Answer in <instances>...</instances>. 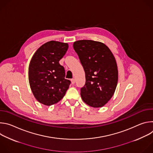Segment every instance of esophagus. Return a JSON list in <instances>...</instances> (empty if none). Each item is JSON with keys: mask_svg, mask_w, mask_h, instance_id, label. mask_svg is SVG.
<instances>
[{"mask_svg": "<svg viewBox=\"0 0 153 153\" xmlns=\"http://www.w3.org/2000/svg\"><path fill=\"white\" fill-rule=\"evenodd\" d=\"M71 83L73 85H74V83H75V79H71Z\"/></svg>", "mask_w": 153, "mask_h": 153, "instance_id": "esophagus-1", "label": "esophagus"}]
</instances>
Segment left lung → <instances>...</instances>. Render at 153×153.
Returning a JSON list of instances; mask_svg holds the SVG:
<instances>
[{"label":"left lung","mask_w":153,"mask_h":153,"mask_svg":"<svg viewBox=\"0 0 153 153\" xmlns=\"http://www.w3.org/2000/svg\"><path fill=\"white\" fill-rule=\"evenodd\" d=\"M73 48L85 73V84L80 88L82 100L94 108L104 106L113 96L118 80L113 53L104 43L91 40L74 42Z\"/></svg>","instance_id":"obj_1"}]
</instances>
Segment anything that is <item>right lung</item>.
Masks as SVG:
<instances>
[{
    "mask_svg": "<svg viewBox=\"0 0 153 153\" xmlns=\"http://www.w3.org/2000/svg\"><path fill=\"white\" fill-rule=\"evenodd\" d=\"M68 48L67 43L51 40L42 45L33 55L29 65L31 91L40 103L50 106L65 96L71 81L65 79L64 67L59 63Z\"/></svg>",
    "mask_w": 153,
    "mask_h": 153,
    "instance_id": "1",
    "label": "right lung"
}]
</instances>
